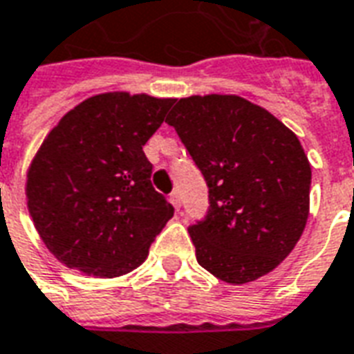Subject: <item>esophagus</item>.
Listing matches in <instances>:
<instances>
[{
	"label": "esophagus",
	"instance_id": "esophagus-1",
	"mask_svg": "<svg viewBox=\"0 0 354 354\" xmlns=\"http://www.w3.org/2000/svg\"><path fill=\"white\" fill-rule=\"evenodd\" d=\"M169 201H171V205L175 207V211H180V194L177 190L169 194Z\"/></svg>",
	"mask_w": 354,
	"mask_h": 354
}]
</instances>
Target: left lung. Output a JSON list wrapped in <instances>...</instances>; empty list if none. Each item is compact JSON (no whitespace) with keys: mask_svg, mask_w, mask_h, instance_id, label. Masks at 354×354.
<instances>
[{"mask_svg":"<svg viewBox=\"0 0 354 354\" xmlns=\"http://www.w3.org/2000/svg\"><path fill=\"white\" fill-rule=\"evenodd\" d=\"M166 123L209 188L207 214L188 227L199 265L227 283L278 267L310 209L312 167L299 138L235 95L180 98Z\"/></svg>","mask_w":354,"mask_h":354,"instance_id":"obj_1","label":"left lung"}]
</instances>
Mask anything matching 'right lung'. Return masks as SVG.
Returning <instances> with one entry per match:
<instances>
[{
    "label": "right lung",
    "instance_id": "1",
    "mask_svg": "<svg viewBox=\"0 0 354 354\" xmlns=\"http://www.w3.org/2000/svg\"><path fill=\"white\" fill-rule=\"evenodd\" d=\"M174 98L104 93L55 127L28 174V207L48 250L66 267L100 278L147 257L174 207L156 192L143 145Z\"/></svg>",
    "mask_w": 354,
    "mask_h": 354
}]
</instances>
